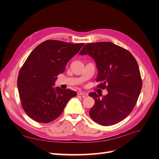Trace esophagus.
<instances>
[{
	"label": "esophagus",
	"instance_id": "1",
	"mask_svg": "<svg viewBox=\"0 0 159 159\" xmlns=\"http://www.w3.org/2000/svg\"><path fill=\"white\" fill-rule=\"evenodd\" d=\"M77 94L78 95H83L84 97H85V96H88V94L87 92H85V91H79L77 92Z\"/></svg>",
	"mask_w": 159,
	"mask_h": 159
}]
</instances>
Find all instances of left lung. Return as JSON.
Masks as SVG:
<instances>
[{"label":"left lung","mask_w":159,"mask_h":159,"mask_svg":"<svg viewBox=\"0 0 159 159\" xmlns=\"http://www.w3.org/2000/svg\"><path fill=\"white\" fill-rule=\"evenodd\" d=\"M80 54H88L95 60L98 69L97 87L108 91L102 98L95 92L89 94L95 100L90 117L104 126L121 121L135 106L142 88L137 60L129 51L109 42L89 43Z\"/></svg>","instance_id":"8db88e82"}]
</instances>
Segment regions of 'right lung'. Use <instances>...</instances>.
<instances>
[{"mask_svg":"<svg viewBox=\"0 0 159 159\" xmlns=\"http://www.w3.org/2000/svg\"><path fill=\"white\" fill-rule=\"evenodd\" d=\"M84 45L48 40L28 56L19 71L17 85L22 107L31 119L42 123L54 121L77 95L75 91L55 89L53 85L68 61Z\"/></svg>","mask_w":159,"mask_h":159,"instance_id":"obj_1","label":"right lung"}]
</instances>
